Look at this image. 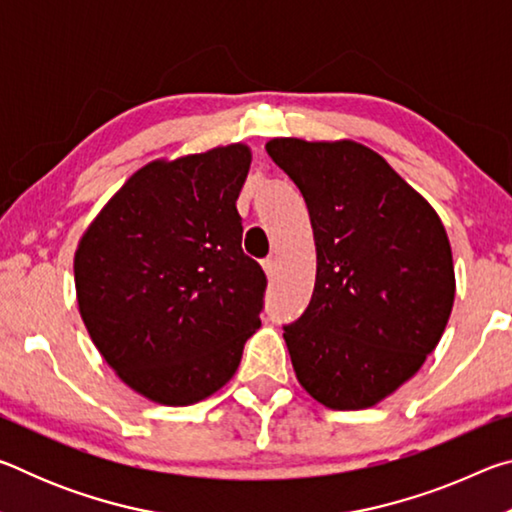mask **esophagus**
Returning <instances> with one entry per match:
<instances>
[{
  "mask_svg": "<svg viewBox=\"0 0 512 512\" xmlns=\"http://www.w3.org/2000/svg\"><path fill=\"white\" fill-rule=\"evenodd\" d=\"M262 268H264V273L268 277H273V273H275V259L273 257H266L264 262H262Z\"/></svg>",
  "mask_w": 512,
  "mask_h": 512,
  "instance_id": "obj_1",
  "label": "esophagus"
}]
</instances>
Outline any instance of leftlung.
Returning <instances> with one entry per match:
<instances>
[{"label":"left lung","mask_w":512,"mask_h":512,"mask_svg":"<svg viewBox=\"0 0 512 512\" xmlns=\"http://www.w3.org/2000/svg\"><path fill=\"white\" fill-rule=\"evenodd\" d=\"M266 153L305 198L316 244L314 296L284 327L293 370L327 409H368L443 339L456 296L445 225L359 142L275 137Z\"/></svg>","instance_id":"obj_1"}]
</instances>
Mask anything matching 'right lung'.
Returning <instances> with one entry per match:
<instances>
[{"label":"right lung","instance_id":"right-lung-1","mask_svg":"<svg viewBox=\"0 0 512 512\" xmlns=\"http://www.w3.org/2000/svg\"><path fill=\"white\" fill-rule=\"evenodd\" d=\"M250 160L239 142L144 164L76 248V302L92 343L155 404L214 395L262 325L266 275L241 250L237 212Z\"/></svg>","mask_w":512,"mask_h":512}]
</instances>
